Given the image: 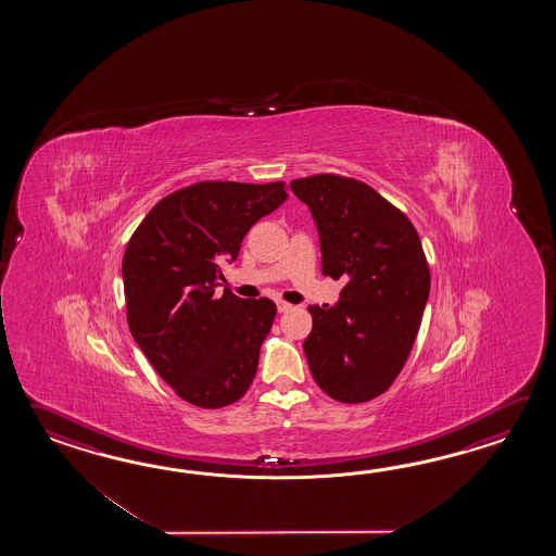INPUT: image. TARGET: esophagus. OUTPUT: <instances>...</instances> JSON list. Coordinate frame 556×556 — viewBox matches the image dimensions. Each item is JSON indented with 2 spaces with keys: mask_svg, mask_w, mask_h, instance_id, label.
I'll use <instances>...</instances> for the list:
<instances>
[{
  "mask_svg": "<svg viewBox=\"0 0 556 556\" xmlns=\"http://www.w3.org/2000/svg\"><path fill=\"white\" fill-rule=\"evenodd\" d=\"M276 306H278V312H280V314L288 312V309H292V304H288V302H283V300H278V302H276Z\"/></svg>",
  "mask_w": 556,
  "mask_h": 556,
  "instance_id": "esophagus-1",
  "label": "esophagus"
}]
</instances>
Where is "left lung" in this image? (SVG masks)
I'll return each instance as SVG.
<instances>
[{"mask_svg":"<svg viewBox=\"0 0 556 556\" xmlns=\"http://www.w3.org/2000/svg\"><path fill=\"white\" fill-rule=\"evenodd\" d=\"M290 189L318 226L321 273L345 280L336 306L307 307V366L331 400L369 402L400 376L421 326L431 288L421 238L357 178L324 173Z\"/></svg>","mask_w":556,"mask_h":556,"instance_id":"obj_1","label":"left lung"}]
</instances>
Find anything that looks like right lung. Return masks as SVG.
Returning <instances> with one entry per match:
<instances>
[{"instance_id":"obj_1","label":"right lung","mask_w":556,"mask_h":556,"mask_svg":"<svg viewBox=\"0 0 556 556\" xmlns=\"http://www.w3.org/2000/svg\"><path fill=\"white\" fill-rule=\"evenodd\" d=\"M282 180H201L166 194L123 254L127 324L135 342L180 400L202 409L238 402L258 369L276 304L225 290L250 226L286 201Z\"/></svg>"}]
</instances>
